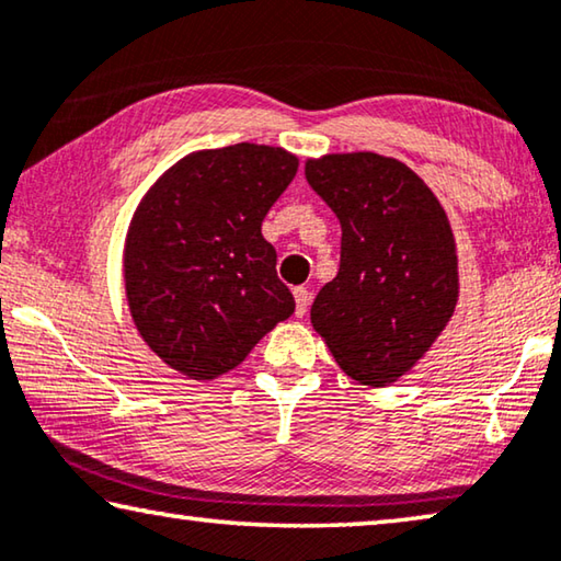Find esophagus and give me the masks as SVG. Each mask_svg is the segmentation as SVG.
<instances>
[{
    "label": "esophagus",
    "instance_id": "34e87169",
    "mask_svg": "<svg viewBox=\"0 0 561 561\" xmlns=\"http://www.w3.org/2000/svg\"><path fill=\"white\" fill-rule=\"evenodd\" d=\"M309 299H312V295H309V289H307V287H297V289H295V301H297V317H305V314H307Z\"/></svg>",
    "mask_w": 561,
    "mask_h": 561
}]
</instances>
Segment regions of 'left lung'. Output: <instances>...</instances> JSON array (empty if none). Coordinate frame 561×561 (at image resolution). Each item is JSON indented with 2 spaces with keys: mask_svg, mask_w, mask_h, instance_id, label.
Masks as SVG:
<instances>
[{
  "mask_svg": "<svg viewBox=\"0 0 561 561\" xmlns=\"http://www.w3.org/2000/svg\"><path fill=\"white\" fill-rule=\"evenodd\" d=\"M307 182L342 225V262L312 327L346 377L387 387L414 369L459 299L457 242L434 192L375 152L307 159Z\"/></svg>",
  "mask_w": 561,
  "mask_h": 561,
  "instance_id": "left-lung-1",
  "label": "left lung"
}]
</instances>
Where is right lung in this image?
I'll return each mask as SVG.
<instances>
[{
    "label": "right lung",
    "mask_w": 561,
    "mask_h": 561,
    "mask_svg": "<svg viewBox=\"0 0 561 561\" xmlns=\"http://www.w3.org/2000/svg\"><path fill=\"white\" fill-rule=\"evenodd\" d=\"M297 167V154L252 141L199 149L139 199L124 239V291L139 336L169 369L217 379L295 314L262 221Z\"/></svg>",
    "instance_id": "obj_1"
}]
</instances>
